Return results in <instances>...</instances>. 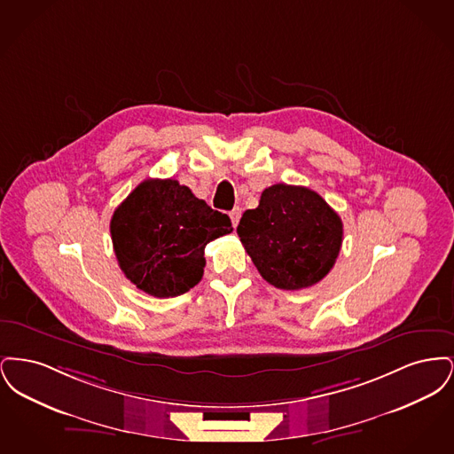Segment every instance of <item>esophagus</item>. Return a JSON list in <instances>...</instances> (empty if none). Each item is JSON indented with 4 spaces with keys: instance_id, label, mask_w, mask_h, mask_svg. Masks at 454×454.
<instances>
[{
    "instance_id": "obj_1",
    "label": "esophagus",
    "mask_w": 454,
    "mask_h": 454,
    "mask_svg": "<svg viewBox=\"0 0 454 454\" xmlns=\"http://www.w3.org/2000/svg\"><path fill=\"white\" fill-rule=\"evenodd\" d=\"M230 217H231V224H233V228H237L238 223H239V217H241V209H239V207H235V209L230 213Z\"/></svg>"
}]
</instances>
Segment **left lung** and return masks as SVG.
Wrapping results in <instances>:
<instances>
[{
    "label": "left lung",
    "mask_w": 454,
    "mask_h": 454,
    "mask_svg": "<svg viewBox=\"0 0 454 454\" xmlns=\"http://www.w3.org/2000/svg\"><path fill=\"white\" fill-rule=\"evenodd\" d=\"M237 233L265 281L296 291L330 272L342 247L344 226L315 191L276 184L262 192L259 207L243 213Z\"/></svg>",
    "instance_id": "1"
}]
</instances>
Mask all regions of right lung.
<instances>
[{"instance_id": "right-lung-1", "label": "right lung", "mask_w": 454, "mask_h": 454, "mask_svg": "<svg viewBox=\"0 0 454 454\" xmlns=\"http://www.w3.org/2000/svg\"><path fill=\"white\" fill-rule=\"evenodd\" d=\"M231 231L228 215L173 178L141 182L110 219L119 267L154 298H175L194 287L204 274L206 245Z\"/></svg>"}]
</instances>
